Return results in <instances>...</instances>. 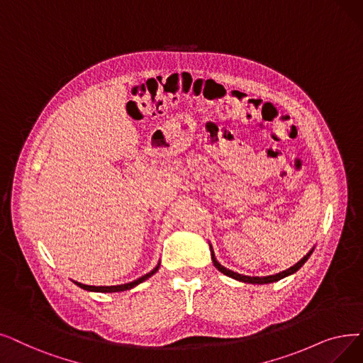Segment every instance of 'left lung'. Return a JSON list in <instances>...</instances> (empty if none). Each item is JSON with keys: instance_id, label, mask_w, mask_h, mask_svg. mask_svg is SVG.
<instances>
[{"instance_id": "8db88e82", "label": "left lung", "mask_w": 363, "mask_h": 363, "mask_svg": "<svg viewBox=\"0 0 363 363\" xmlns=\"http://www.w3.org/2000/svg\"><path fill=\"white\" fill-rule=\"evenodd\" d=\"M209 247H211V257H212L215 269H218L220 273L228 276V277H231V279H235V280L243 281V283H252V285H267V283L279 281V280H281V279H285V277H288V276L296 273V272H298L299 269H301V267L307 262V259L310 258V255L313 254V250H314V246H313V247L307 252V255H304L296 264H294L292 267H289V269L285 270V272H280V273H276V274H272V276H261V277H259V276H243V274H239V273H235V272H233V270H228L227 267L220 265V262H218V259H216V257H215L213 247H212L211 243H209Z\"/></svg>"}]
</instances>
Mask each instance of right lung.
<instances>
[{
    "instance_id": "1",
    "label": "right lung",
    "mask_w": 363,
    "mask_h": 363,
    "mask_svg": "<svg viewBox=\"0 0 363 363\" xmlns=\"http://www.w3.org/2000/svg\"><path fill=\"white\" fill-rule=\"evenodd\" d=\"M159 269H160V261L157 262V265L154 267V269L150 272V273H147V274H144L143 277H139V279H136V280H133V281H129V283H123V285H117V286H90V285H84V283H80V281H75V280H72L77 286H80L82 289H84V291H89V292H105V294H113V292H124V291H129V289H133L135 286H138L139 283H143V281H145V280H148L152 274H155L157 272H159Z\"/></svg>"
}]
</instances>
